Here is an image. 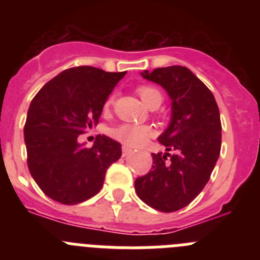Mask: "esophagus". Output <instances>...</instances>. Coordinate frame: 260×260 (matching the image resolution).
<instances>
[{"instance_id":"34e87169","label":"esophagus","mask_w":260,"mask_h":260,"mask_svg":"<svg viewBox=\"0 0 260 260\" xmlns=\"http://www.w3.org/2000/svg\"><path fill=\"white\" fill-rule=\"evenodd\" d=\"M132 152H133L132 148H128V147H126V146L122 147V155L123 156H128Z\"/></svg>"}]
</instances>
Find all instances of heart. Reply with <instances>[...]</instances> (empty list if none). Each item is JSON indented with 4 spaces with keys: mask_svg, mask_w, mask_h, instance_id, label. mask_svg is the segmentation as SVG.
I'll return each instance as SVG.
<instances>
[{
    "mask_svg": "<svg viewBox=\"0 0 260 260\" xmlns=\"http://www.w3.org/2000/svg\"><path fill=\"white\" fill-rule=\"evenodd\" d=\"M138 93L144 102V104H150L151 102H160L162 100L161 92L152 86H141L138 88ZM113 103V96L108 100V104ZM153 130L148 125H133V123H122L110 130V134L114 139L122 142L125 146L139 147L152 135Z\"/></svg>",
    "mask_w": 260,
    "mask_h": 260,
    "instance_id": "obj_1",
    "label": "heart"
}]
</instances>
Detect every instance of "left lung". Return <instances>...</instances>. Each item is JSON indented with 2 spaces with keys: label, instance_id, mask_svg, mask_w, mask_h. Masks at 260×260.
Returning <instances> with one entry per match:
<instances>
[{
  "label": "left lung",
  "instance_id": "1",
  "mask_svg": "<svg viewBox=\"0 0 260 260\" xmlns=\"http://www.w3.org/2000/svg\"><path fill=\"white\" fill-rule=\"evenodd\" d=\"M141 75L167 91L172 116L157 138L167 152L152 153V169L135 180V191L150 207L174 212L198 197L219 158V107L207 86L185 66L144 70Z\"/></svg>",
  "mask_w": 260,
  "mask_h": 260
}]
</instances>
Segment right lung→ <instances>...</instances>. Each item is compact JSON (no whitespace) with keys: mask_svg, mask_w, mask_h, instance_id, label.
I'll return each mask as SVG.
<instances>
[{"mask_svg":"<svg viewBox=\"0 0 260 260\" xmlns=\"http://www.w3.org/2000/svg\"><path fill=\"white\" fill-rule=\"evenodd\" d=\"M125 74L92 66L68 69L44 84L29 104L27 164L53 201L77 204L92 198L102 190L108 168L122 155L121 144L107 135H98L91 148L78 137L98 125L108 96Z\"/></svg>","mask_w":260,"mask_h":260,"instance_id":"obj_1","label":"right lung"}]
</instances>
